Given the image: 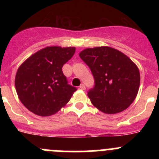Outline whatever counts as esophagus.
Instances as JSON below:
<instances>
[{"label":"esophagus","instance_id":"1","mask_svg":"<svg viewBox=\"0 0 159 159\" xmlns=\"http://www.w3.org/2000/svg\"><path fill=\"white\" fill-rule=\"evenodd\" d=\"M79 89H81V90H84V89H85V85H84V84H81V85H80Z\"/></svg>","mask_w":159,"mask_h":159}]
</instances>
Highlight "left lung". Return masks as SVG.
Segmentation results:
<instances>
[{"label": "left lung", "instance_id": "8db88e82", "mask_svg": "<svg viewBox=\"0 0 159 159\" xmlns=\"http://www.w3.org/2000/svg\"><path fill=\"white\" fill-rule=\"evenodd\" d=\"M79 56L94 77V87L88 91L92 105L106 114L129 108L140 84L135 64L122 52L106 46L84 49Z\"/></svg>", "mask_w": 159, "mask_h": 159}]
</instances>
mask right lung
<instances>
[{"mask_svg":"<svg viewBox=\"0 0 159 159\" xmlns=\"http://www.w3.org/2000/svg\"><path fill=\"white\" fill-rule=\"evenodd\" d=\"M75 52L74 47H47L19 67L15 77L16 91L28 110L40 116H49L69 102L77 89L68 84L62 67Z\"/></svg>","mask_w":159,"mask_h":159,"instance_id":"1","label":"right lung"}]
</instances>
